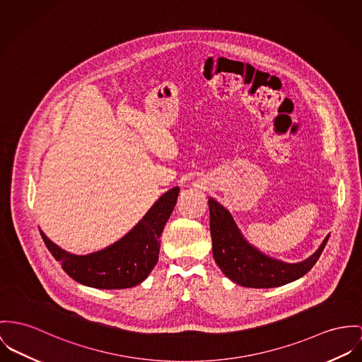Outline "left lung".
I'll use <instances>...</instances> for the list:
<instances>
[{
	"label": "left lung",
	"mask_w": 362,
	"mask_h": 362,
	"mask_svg": "<svg viewBox=\"0 0 362 362\" xmlns=\"http://www.w3.org/2000/svg\"><path fill=\"white\" fill-rule=\"evenodd\" d=\"M209 226L212 252L223 274L247 288H276L300 279L311 270L325 248L329 235L310 257L298 263L273 259L256 250L244 238L231 214L214 198H209Z\"/></svg>",
	"instance_id": "obj_1"
}]
</instances>
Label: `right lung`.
I'll use <instances>...</instances> for the list:
<instances>
[{
	"mask_svg": "<svg viewBox=\"0 0 362 362\" xmlns=\"http://www.w3.org/2000/svg\"><path fill=\"white\" fill-rule=\"evenodd\" d=\"M179 195L173 187L161 195L128 234L105 250L74 255L40 234L62 269L77 282L98 289L132 288L148 277L158 262L160 237Z\"/></svg>",
	"mask_w": 362,
	"mask_h": 362,
	"instance_id": "obj_1",
	"label": "right lung"
}]
</instances>
